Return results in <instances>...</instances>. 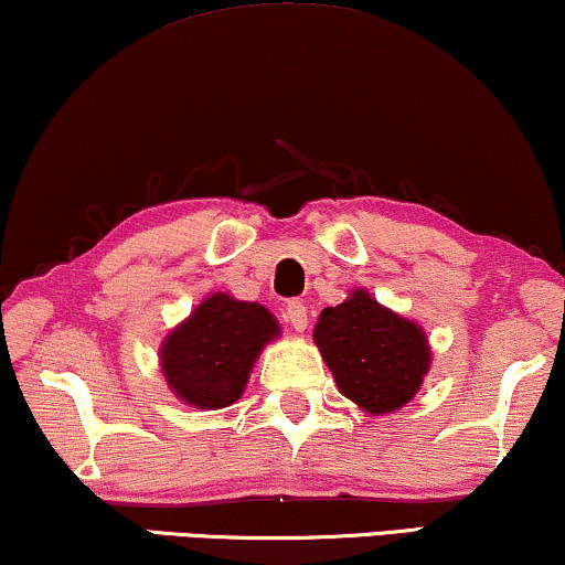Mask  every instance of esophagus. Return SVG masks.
<instances>
[{
  "label": "esophagus",
  "instance_id": "obj_1",
  "mask_svg": "<svg viewBox=\"0 0 565 565\" xmlns=\"http://www.w3.org/2000/svg\"><path fill=\"white\" fill-rule=\"evenodd\" d=\"M285 319H288L290 327H294L296 332H303L306 324H309V311H306V303L290 301L288 306H285Z\"/></svg>",
  "mask_w": 565,
  "mask_h": 565
}]
</instances>
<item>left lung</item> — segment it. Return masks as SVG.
Masks as SVG:
<instances>
[{
    "label": "left lung",
    "instance_id": "left-lung-1",
    "mask_svg": "<svg viewBox=\"0 0 565 565\" xmlns=\"http://www.w3.org/2000/svg\"><path fill=\"white\" fill-rule=\"evenodd\" d=\"M315 343L340 393L372 416L395 414L414 401L431 364L424 327L382 306L366 288L322 309Z\"/></svg>",
    "mask_w": 565,
    "mask_h": 565
}]
</instances>
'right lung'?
Masks as SVG:
<instances>
[{
	"mask_svg": "<svg viewBox=\"0 0 565 565\" xmlns=\"http://www.w3.org/2000/svg\"><path fill=\"white\" fill-rule=\"evenodd\" d=\"M280 338V322L267 306L209 294L159 345L167 387L185 406L217 411L246 390L259 353Z\"/></svg>",
	"mask_w": 565,
	"mask_h": 565,
	"instance_id": "add662e5",
	"label": "right lung"
}]
</instances>
